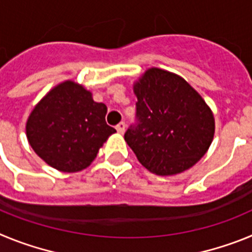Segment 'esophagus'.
<instances>
[{"instance_id": "esophagus-1", "label": "esophagus", "mask_w": 252, "mask_h": 252, "mask_svg": "<svg viewBox=\"0 0 252 252\" xmlns=\"http://www.w3.org/2000/svg\"><path fill=\"white\" fill-rule=\"evenodd\" d=\"M116 130H117L119 133H124L125 130H126V124H125V122H120V124L116 126Z\"/></svg>"}]
</instances>
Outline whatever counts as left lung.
<instances>
[{"label":"left lung","instance_id":"left-lung-1","mask_svg":"<svg viewBox=\"0 0 252 252\" xmlns=\"http://www.w3.org/2000/svg\"><path fill=\"white\" fill-rule=\"evenodd\" d=\"M136 125L125 141L137 160L158 175L192 168L212 144L215 117L186 79L159 68L148 69L133 84Z\"/></svg>","mask_w":252,"mask_h":252}]
</instances>
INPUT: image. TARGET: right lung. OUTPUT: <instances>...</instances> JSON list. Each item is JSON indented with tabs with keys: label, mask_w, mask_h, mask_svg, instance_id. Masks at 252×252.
<instances>
[{
	"label": "right lung",
	"mask_w": 252,
	"mask_h": 252,
	"mask_svg": "<svg viewBox=\"0 0 252 252\" xmlns=\"http://www.w3.org/2000/svg\"><path fill=\"white\" fill-rule=\"evenodd\" d=\"M107 107L73 81L46 93L29 116L26 136L48 165L64 173L86 169L116 130L106 124Z\"/></svg>",
	"instance_id": "1"
}]
</instances>
